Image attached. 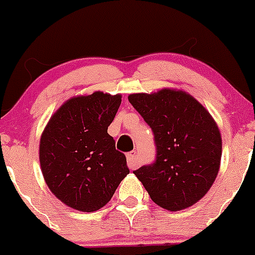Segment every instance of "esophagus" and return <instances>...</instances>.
<instances>
[{
	"instance_id": "1",
	"label": "esophagus",
	"mask_w": 255,
	"mask_h": 255,
	"mask_svg": "<svg viewBox=\"0 0 255 255\" xmlns=\"http://www.w3.org/2000/svg\"><path fill=\"white\" fill-rule=\"evenodd\" d=\"M127 164L129 169H135L138 166L137 163V151L132 150L127 154Z\"/></svg>"
}]
</instances>
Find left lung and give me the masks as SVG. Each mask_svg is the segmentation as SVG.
Listing matches in <instances>:
<instances>
[{
	"label": "left lung",
	"instance_id": "1",
	"mask_svg": "<svg viewBox=\"0 0 255 255\" xmlns=\"http://www.w3.org/2000/svg\"><path fill=\"white\" fill-rule=\"evenodd\" d=\"M154 134V163L133 173L150 199L168 211L192 206L207 194L218 174L222 140L204 106L184 91L128 96Z\"/></svg>",
	"mask_w": 255,
	"mask_h": 255
}]
</instances>
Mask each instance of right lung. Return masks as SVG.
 <instances>
[{
  "label": "right lung",
  "mask_w": 255,
  "mask_h": 255,
  "mask_svg": "<svg viewBox=\"0 0 255 255\" xmlns=\"http://www.w3.org/2000/svg\"><path fill=\"white\" fill-rule=\"evenodd\" d=\"M121 101V95L100 91L74 97L54 113L43 132V176L50 191L75 210L104 207L129 174L126 155L107 133Z\"/></svg>",
  "instance_id": "obj_1"
}]
</instances>
